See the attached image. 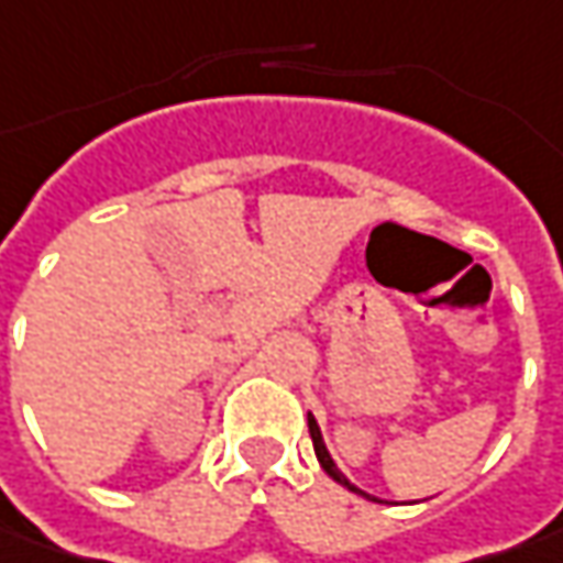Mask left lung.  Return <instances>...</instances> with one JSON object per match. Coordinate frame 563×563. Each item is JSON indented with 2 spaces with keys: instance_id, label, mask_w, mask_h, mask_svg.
Returning <instances> with one entry per match:
<instances>
[{
  "instance_id": "obj_1",
  "label": "left lung",
  "mask_w": 563,
  "mask_h": 563,
  "mask_svg": "<svg viewBox=\"0 0 563 563\" xmlns=\"http://www.w3.org/2000/svg\"><path fill=\"white\" fill-rule=\"evenodd\" d=\"M308 434H311V444H314V456H318L321 470H324V473H328V476L333 478V482H340L343 488H350V492H355V495L368 498V495H365L362 488H355L353 482H350V478H346V476H343V473H340V470H336V463L330 460L328 448H324V438H321V428H318V422H314V416H308ZM372 501H375V498H372Z\"/></svg>"
}]
</instances>
